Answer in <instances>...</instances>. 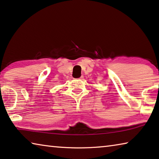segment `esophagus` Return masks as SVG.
Segmentation results:
<instances>
[{
    "mask_svg": "<svg viewBox=\"0 0 159 159\" xmlns=\"http://www.w3.org/2000/svg\"><path fill=\"white\" fill-rule=\"evenodd\" d=\"M83 76H80V77H79V79H83Z\"/></svg>",
    "mask_w": 159,
    "mask_h": 159,
    "instance_id": "esophagus-1",
    "label": "esophagus"
}]
</instances>
